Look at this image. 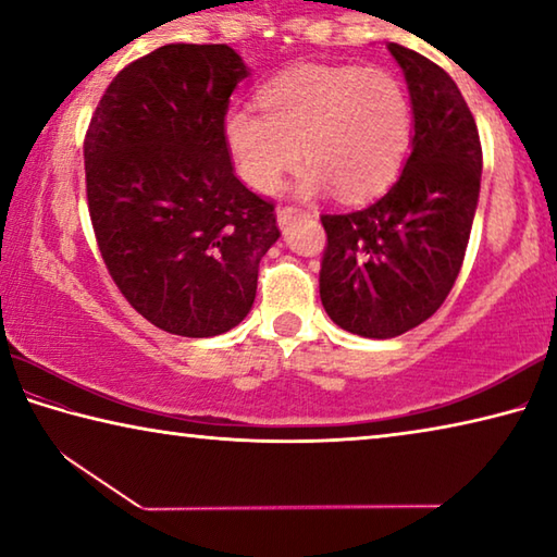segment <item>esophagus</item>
Masks as SVG:
<instances>
[{
	"label": "esophagus",
	"instance_id": "34e87169",
	"mask_svg": "<svg viewBox=\"0 0 557 557\" xmlns=\"http://www.w3.org/2000/svg\"><path fill=\"white\" fill-rule=\"evenodd\" d=\"M301 215H307V213L301 211V209H295V206H285V209H280V211H277V223H280V228H287V225H289L292 221L301 219Z\"/></svg>",
	"mask_w": 557,
	"mask_h": 557
}]
</instances>
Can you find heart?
Instances as JSON below:
<instances>
[{"mask_svg":"<svg viewBox=\"0 0 557 557\" xmlns=\"http://www.w3.org/2000/svg\"><path fill=\"white\" fill-rule=\"evenodd\" d=\"M260 108L235 106L223 120L235 172L260 194L277 191L305 157L301 194L334 186L342 199H366L398 174L410 145V98L381 69L299 65L260 90Z\"/></svg>","mask_w":557,"mask_h":557,"instance_id":"b5f03b06","label":"heart"}]
</instances>
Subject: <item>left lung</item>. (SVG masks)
Returning a JSON list of instances; mask_svg holds the SVG:
<instances>
[{
  "mask_svg": "<svg viewBox=\"0 0 557 557\" xmlns=\"http://www.w3.org/2000/svg\"><path fill=\"white\" fill-rule=\"evenodd\" d=\"M412 106V152L379 201L326 213L319 295L332 322L366 338H393L447 299L465 260L482 145L457 83L425 55L388 44Z\"/></svg>",
  "mask_w": 557,
  "mask_h": 557,
  "instance_id": "obj_1",
  "label": "left lung"
}]
</instances>
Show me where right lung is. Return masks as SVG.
<instances>
[{
  "label": "right lung",
  "instance_id": "obj_1",
  "mask_svg": "<svg viewBox=\"0 0 557 557\" xmlns=\"http://www.w3.org/2000/svg\"><path fill=\"white\" fill-rule=\"evenodd\" d=\"M248 65L225 44H166L92 112L88 211L110 277L162 332L206 338L248 317L277 243L275 206L240 184L223 120Z\"/></svg>",
  "mask_w": 557,
  "mask_h": 557
}]
</instances>
